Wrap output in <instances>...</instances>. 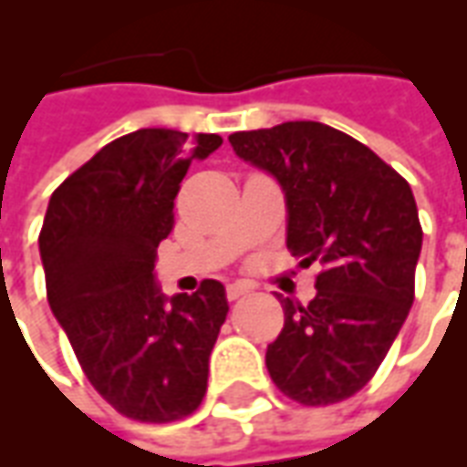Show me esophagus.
<instances>
[{
	"label": "esophagus",
	"mask_w": 467,
	"mask_h": 467,
	"mask_svg": "<svg viewBox=\"0 0 467 467\" xmlns=\"http://www.w3.org/2000/svg\"><path fill=\"white\" fill-rule=\"evenodd\" d=\"M254 293V285L251 283H244V280H238V283H231L229 287H226V297L229 300H238V297H246Z\"/></svg>",
	"instance_id": "obj_1"
}]
</instances>
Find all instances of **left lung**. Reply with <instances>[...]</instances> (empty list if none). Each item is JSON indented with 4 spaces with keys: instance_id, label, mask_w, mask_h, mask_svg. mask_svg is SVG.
Returning a JSON list of instances; mask_svg holds the SVG:
<instances>
[{
    "instance_id": "1",
    "label": "left lung",
    "mask_w": 467,
    "mask_h": 467,
    "mask_svg": "<svg viewBox=\"0 0 467 467\" xmlns=\"http://www.w3.org/2000/svg\"><path fill=\"white\" fill-rule=\"evenodd\" d=\"M229 142L283 189L293 255L322 263L305 307L278 296L285 325L265 352L268 374L297 404H337L374 377L411 310L423 244L411 187L325 122L234 132Z\"/></svg>"
}]
</instances>
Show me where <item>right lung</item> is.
<instances>
[{"instance_id":"right-lung-1","label":"right lung","mask_w":467,"mask_h":467,"mask_svg":"<svg viewBox=\"0 0 467 467\" xmlns=\"http://www.w3.org/2000/svg\"><path fill=\"white\" fill-rule=\"evenodd\" d=\"M223 140L145 128L113 140L48 199L38 236L51 313L88 381L115 411L147 423L202 404L209 354L229 313L226 287L204 280L167 297L157 246L174 229L189 164Z\"/></svg>"}]
</instances>
